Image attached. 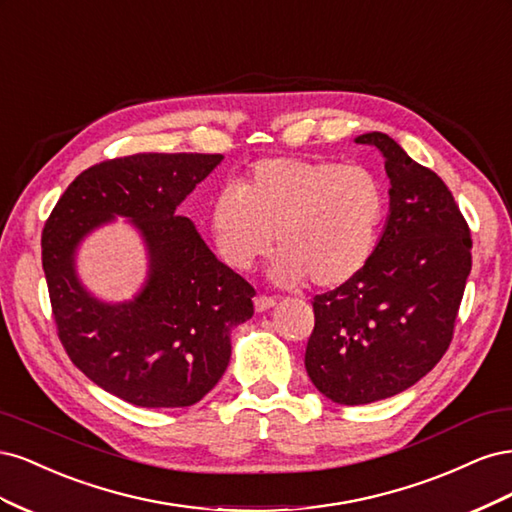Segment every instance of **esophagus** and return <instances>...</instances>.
<instances>
[{"label": "esophagus", "instance_id": "obj_1", "mask_svg": "<svg viewBox=\"0 0 512 512\" xmlns=\"http://www.w3.org/2000/svg\"><path fill=\"white\" fill-rule=\"evenodd\" d=\"M277 301L273 297H267V294H258V297L254 299V307L256 312H267V309H271Z\"/></svg>", "mask_w": 512, "mask_h": 512}]
</instances>
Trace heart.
<instances>
[{
  "mask_svg": "<svg viewBox=\"0 0 512 512\" xmlns=\"http://www.w3.org/2000/svg\"><path fill=\"white\" fill-rule=\"evenodd\" d=\"M384 211V188L369 168L275 156L254 162L241 188L215 194L209 230L228 267L250 271L277 247V282L329 290L367 267Z\"/></svg>",
  "mask_w": 512,
  "mask_h": 512,
  "instance_id": "1",
  "label": "heart"
}]
</instances>
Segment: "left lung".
Here are the masks:
<instances>
[{
  "mask_svg": "<svg viewBox=\"0 0 512 512\" xmlns=\"http://www.w3.org/2000/svg\"><path fill=\"white\" fill-rule=\"evenodd\" d=\"M356 143L382 151L391 215L367 267L314 297L305 348L309 380L342 406L393 397L436 367L472 269L470 226L446 183L391 136L369 132Z\"/></svg>",
  "mask_w": 512,
  "mask_h": 512,
  "instance_id": "left-lung-1",
  "label": "left lung"
}]
</instances>
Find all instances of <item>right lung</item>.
Segmentation results:
<instances>
[{
  "instance_id": "right-lung-1",
  "label": "right lung",
  "mask_w": 512,
  "mask_h": 512,
  "mask_svg": "<svg viewBox=\"0 0 512 512\" xmlns=\"http://www.w3.org/2000/svg\"><path fill=\"white\" fill-rule=\"evenodd\" d=\"M220 153H134L94 164L61 194L42 228V269L57 337L106 393L141 408L203 399L230 361V329L254 314V286L226 267L177 215ZM113 214L142 228L152 254L146 290L104 306L75 282L73 247Z\"/></svg>"
}]
</instances>
